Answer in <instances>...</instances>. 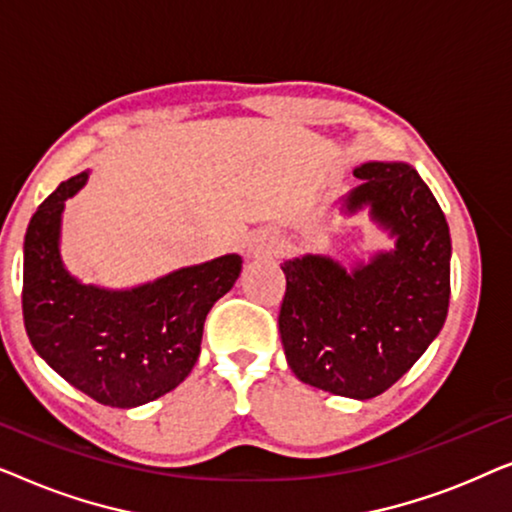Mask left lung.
Instances as JSON below:
<instances>
[{"mask_svg": "<svg viewBox=\"0 0 512 512\" xmlns=\"http://www.w3.org/2000/svg\"><path fill=\"white\" fill-rule=\"evenodd\" d=\"M345 200L398 237L396 249L354 272L324 256L282 265L279 335L300 382L338 396H380L401 380L445 324L450 228L438 200L405 163H366Z\"/></svg>", "mask_w": 512, "mask_h": 512, "instance_id": "left-lung-1", "label": "left lung"}]
</instances>
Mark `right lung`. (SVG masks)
Wrapping results in <instances>:
<instances>
[{
    "instance_id": "1",
    "label": "right lung",
    "mask_w": 512,
    "mask_h": 512,
    "mask_svg": "<svg viewBox=\"0 0 512 512\" xmlns=\"http://www.w3.org/2000/svg\"><path fill=\"white\" fill-rule=\"evenodd\" d=\"M83 184L86 172L62 181L27 226L25 331L72 387L102 405L135 408L191 373L207 314L233 289L242 258L221 256L132 291L83 286L62 268L58 251L62 207Z\"/></svg>"
}]
</instances>
